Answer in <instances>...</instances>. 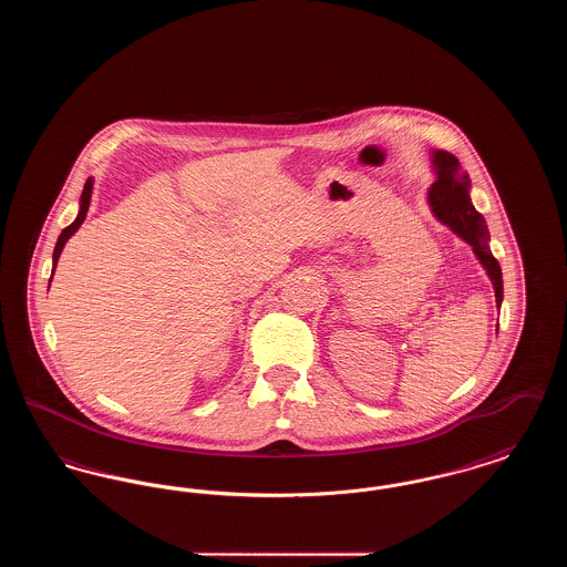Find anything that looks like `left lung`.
Returning <instances> with one entry per match:
<instances>
[{"instance_id":"obj_1","label":"left lung","mask_w":567,"mask_h":567,"mask_svg":"<svg viewBox=\"0 0 567 567\" xmlns=\"http://www.w3.org/2000/svg\"><path fill=\"white\" fill-rule=\"evenodd\" d=\"M432 165L433 172H435V183H433L432 189L427 190V202L432 206L433 216L442 225H446L453 234H457L463 243L472 246L476 259L481 261L486 276L493 282L495 303L499 308L504 301L502 268L488 248L485 216L474 208V204L470 199L472 181H470L467 172L461 169L457 157L446 151H433Z\"/></svg>"}]
</instances>
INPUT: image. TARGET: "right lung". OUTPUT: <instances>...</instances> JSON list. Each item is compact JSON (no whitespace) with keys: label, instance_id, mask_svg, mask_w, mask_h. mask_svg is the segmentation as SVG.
Here are the masks:
<instances>
[{"label":"right lung","instance_id":"right-lung-1","mask_svg":"<svg viewBox=\"0 0 567 567\" xmlns=\"http://www.w3.org/2000/svg\"><path fill=\"white\" fill-rule=\"evenodd\" d=\"M91 193H93V178H89L86 183H84V189H82L81 195V208H79V216H76V220L70 225V227H65L63 231H61V236H59V240L54 244L53 250V274L54 268H56V261H59V255H61V250H63V246L65 243L79 231V227H81L82 223H84V218H86V213H89V204H91ZM51 280H53V276H51Z\"/></svg>","mask_w":567,"mask_h":567}]
</instances>
